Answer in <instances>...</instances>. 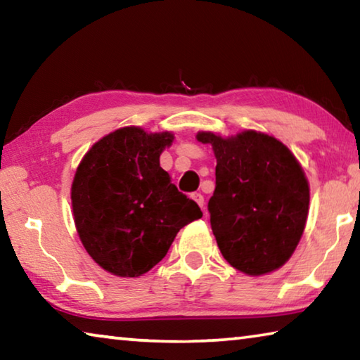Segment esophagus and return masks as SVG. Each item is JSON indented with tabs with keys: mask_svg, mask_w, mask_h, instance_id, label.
<instances>
[{
	"mask_svg": "<svg viewBox=\"0 0 360 360\" xmlns=\"http://www.w3.org/2000/svg\"><path fill=\"white\" fill-rule=\"evenodd\" d=\"M192 198L195 200V202H197V205L200 206V208L203 210V205H205V197L202 193H192Z\"/></svg>",
	"mask_w": 360,
	"mask_h": 360,
	"instance_id": "1",
	"label": "esophagus"
}]
</instances>
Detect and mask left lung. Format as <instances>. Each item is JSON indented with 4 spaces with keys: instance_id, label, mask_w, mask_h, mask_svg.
I'll list each match as a JSON object with an SVG mask.
<instances>
[{
    "instance_id": "left-lung-1",
    "label": "left lung",
    "mask_w": 360,
    "mask_h": 360,
    "mask_svg": "<svg viewBox=\"0 0 360 360\" xmlns=\"http://www.w3.org/2000/svg\"><path fill=\"white\" fill-rule=\"evenodd\" d=\"M214 150L216 188L208 202L211 229L229 264L249 276L283 266L308 217L309 186L294 154L265 133L222 138L198 131Z\"/></svg>"
}]
</instances>
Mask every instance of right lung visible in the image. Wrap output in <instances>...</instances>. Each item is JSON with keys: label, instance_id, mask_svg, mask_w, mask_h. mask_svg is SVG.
I'll return each mask as SVG.
<instances>
[{"label": "right lung", "instance_id": "add662e5", "mask_svg": "<svg viewBox=\"0 0 360 360\" xmlns=\"http://www.w3.org/2000/svg\"><path fill=\"white\" fill-rule=\"evenodd\" d=\"M173 138L124 127L95 143L76 169L77 235L90 257L115 276L144 275L165 257L176 233L203 216L160 167Z\"/></svg>", "mask_w": 360, "mask_h": 360}]
</instances>
